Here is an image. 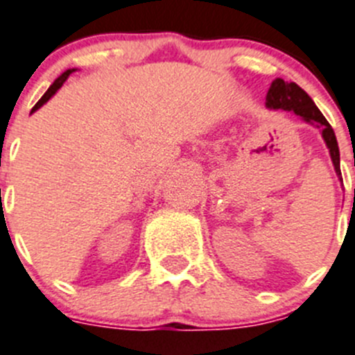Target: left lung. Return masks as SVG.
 <instances>
[{"instance_id":"obj_1","label":"left lung","mask_w":355,"mask_h":355,"mask_svg":"<svg viewBox=\"0 0 355 355\" xmlns=\"http://www.w3.org/2000/svg\"><path fill=\"white\" fill-rule=\"evenodd\" d=\"M266 106L273 107V110L295 111L305 121L317 123V127L322 129V137L326 141L327 148H329L336 174L342 175V171H340V150L335 132H333L331 125L327 123V120L324 118V114L319 111V107L313 104V101L310 99V96L302 87L296 85L295 82H284L282 78H275L270 85L268 94H266Z\"/></svg>"}]
</instances>
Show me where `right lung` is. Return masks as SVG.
<instances>
[{
	"instance_id": "obj_1",
	"label": "right lung",
	"mask_w": 355,
	"mask_h": 355,
	"mask_svg": "<svg viewBox=\"0 0 355 355\" xmlns=\"http://www.w3.org/2000/svg\"><path fill=\"white\" fill-rule=\"evenodd\" d=\"M73 71H74V69H67V71H66V73H62V74H60L59 78H57V80H55V82H53V83H52V85H50V89H49V90H46V92H45V96H43V97H42V99H40V101H38V103H36V104H35V107H33V111H36V110H38V107H42V106H43V104H45V103H46V101H49V99H50V97H52V96H53V94H55V92H57V90H59V89H60V87H62V83H64V82H66V80H67V76H69V74H71V73H73ZM33 111H31V113H33Z\"/></svg>"
}]
</instances>
